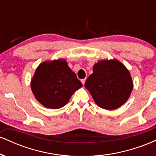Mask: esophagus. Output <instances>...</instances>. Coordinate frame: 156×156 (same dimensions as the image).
I'll return each mask as SVG.
<instances>
[{
	"label": "esophagus",
	"instance_id": "34e87169",
	"mask_svg": "<svg viewBox=\"0 0 156 156\" xmlns=\"http://www.w3.org/2000/svg\"><path fill=\"white\" fill-rule=\"evenodd\" d=\"M80 81H81V83H83V85L84 83H85V81H86V78H84V79H81V80H80Z\"/></svg>",
	"mask_w": 156,
	"mask_h": 156
}]
</instances>
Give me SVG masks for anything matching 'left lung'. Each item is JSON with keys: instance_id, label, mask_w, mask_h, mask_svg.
<instances>
[{"instance_id": "1", "label": "left lung", "mask_w": 156, "mask_h": 156, "mask_svg": "<svg viewBox=\"0 0 156 156\" xmlns=\"http://www.w3.org/2000/svg\"><path fill=\"white\" fill-rule=\"evenodd\" d=\"M85 87L97 105L114 110L128 101L133 90L129 71L118 60H101L93 67V73L86 80Z\"/></svg>"}]
</instances>
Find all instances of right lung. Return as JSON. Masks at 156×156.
<instances>
[{
    "label": "right lung",
    "mask_w": 156,
    "mask_h": 156,
    "mask_svg": "<svg viewBox=\"0 0 156 156\" xmlns=\"http://www.w3.org/2000/svg\"><path fill=\"white\" fill-rule=\"evenodd\" d=\"M82 86L64 59L42 62L37 68L31 81L36 99L45 108L51 109L64 106L73 93Z\"/></svg>",
    "instance_id": "add662e5"
}]
</instances>
